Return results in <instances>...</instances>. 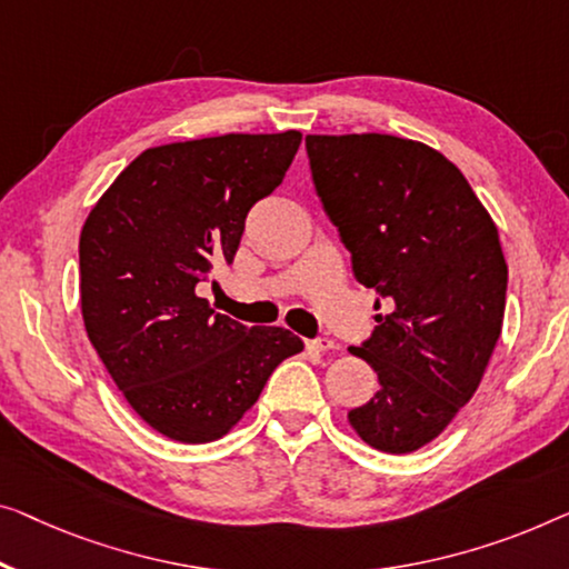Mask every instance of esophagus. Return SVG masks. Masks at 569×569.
I'll return each instance as SVG.
<instances>
[{
  "label": "esophagus",
  "instance_id": "34e87169",
  "mask_svg": "<svg viewBox=\"0 0 569 569\" xmlns=\"http://www.w3.org/2000/svg\"><path fill=\"white\" fill-rule=\"evenodd\" d=\"M307 347L311 352H329V350H335L337 345L329 337H317V339H309Z\"/></svg>",
  "mask_w": 569,
  "mask_h": 569
}]
</instances>
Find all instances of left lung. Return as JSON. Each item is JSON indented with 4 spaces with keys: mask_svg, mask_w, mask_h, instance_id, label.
<instances>
[{
    "mask_svg": "<svg viewBox=\"0 0 569 569\" xmlns=\"http://www.w3.org/2000/svg\"><path fill=\"white\" fill-rule=\"evenodd\" d=\"M307 152L355 278L391 307L350 347L380 388L347 419L380 452H413L478 391L501 337L508 266L498 227L460 168L423 142L307 134Z\"/></svg>",
    "mask_w": 569,
    "mask_h": 569,
    "instance_id": "obj_1",
    "label": "left lung"
}]
</instances>
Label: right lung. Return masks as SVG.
<instances>
[{
  "instance_id": "1",
  "label": "right lung",
  "mask_w": 569,
  "mask_h": 569,
  "mask_svg": "<svg viewBox=\"0 0 569 569\" xmlns=\"http://www.w3.org/2000/svg\"><path fill=\"white\" fill-rule=\"evenodd\" d=\"M299 146L288 130L148 148L83 222V327L127 403L168 439L224 437L303 350L288 329L244 327L197 293L234 260L244 217L281 186Z\"/></svg>"
}]
</instances>
